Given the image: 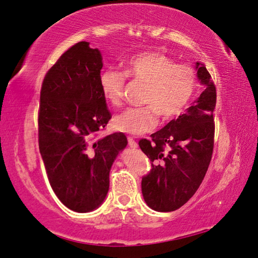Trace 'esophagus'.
Listing matches in <instances>:
<instances>
[{
    "label": "esophagus",
    "instance_id": "1",
    "mask_svg": "<svg viewBox=\"0 0 258 258\" xmlns=\"http://www.w3.org/2000/svg\"><path fill=\"white\" fill-rule=\"evenodd\" d=\"M127 141H128V146L131 147V148H134V149L138 148V144H137V141L134 140L133 138L128 137V138H127Z\"/></svg>",
    "mask_w": 258,
    "mask_h": 258
}]
</instances>
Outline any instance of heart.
Returning <instances> with one entry per match:
<instances>
[{
    "label": "heart",
    "mask_w": 258,
    "mask_h": 258,
    "mask_svg": "<svg viewBox=\"0 0 258 258\" xmlns=\"http://www.w3.org/2000/svg\"><path fill=\"white\" fill-rule=\"evenodd\" d=\"M127 77L145 85L140 108H131L114 117L113 125L120 132L140 136L157 126L158 116L164 121L174 119L189 103L198 86L196 70L177 64L159 51H141L125 63V72L112 69L100 75L102 95L113 107H120Z\"/></svg>",
    "instance_id": "heart-1"
}]
</instances>
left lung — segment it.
<instances>
[{
    "label": "left lung",
    "mask_w": 258,
    "mask_h": 258,
    "mask_svg": "<svg viewBox=\"0 0 258 258\" xmlns=\"http://www.w3.org/2000/svg\"><path fill=\"white\" fill-rule=\"evenodd\" d=\"M204 91L193 105L171 120L151 140L139 141L151 162L142 177L141 189L151 209L170 212L182 207L195 194L209 167L215 140L216 86L204 65L196 63Z\"/></svg>",
    "instance_id": "left-lung-1"
}]
</instances>
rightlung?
Returning <instances> with one entry per match:
<instances>
[{
	"instance_id": "right-lung-1",
	"label": "right lung",
	"mask_w": 258,
	"mask_h": 258,
	"mask_svg": "<svg viewBox=\"0 0 258 258\" xmlns=\"http://www.w3.org/2000/svg\"><path fill=\"white\" fill-rule=\"evenodd\" d=\"M102 67L99 49L81 41L63 52L41 86L40 154L54 193L77 212L103 202L112 163L127 145L122 133L100 136L111 119L99 84Z\"/></svg>"
}]
</instances>
